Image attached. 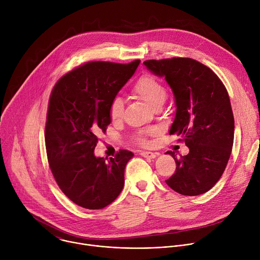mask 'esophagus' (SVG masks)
Segmentation results:
<instances>
[{
    "label": "esophagus",
    "mask_w": 260,
    "mask_h": 260,
    "mask_svg": "<svg viewBox=\"0 0 260 260\" xmlns=\"http://www.w3.org/2000/svg\"><path fill=\"white\" fill-rule=\"evenodd\" d=\"M140 154H141L143 157H146V158H155V157L157 156V153L150 152V151H141Z\"/></svg>",
    "instance_id": "34e87169"
}]
</instances>
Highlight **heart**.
<instances>
[{"label":"heart","instance_id":"b5f03b06","mask_svg":"<svg viewBox=\"0 0 260 260\" xmlns=\"http://www.w3.org/2000/svg\"><path fill=\"white\" fill-rule=\"evenodd\" d=\"M132 92L137 95L138 98L144 100L148 105L152 108H155L159 105H162L166 96H167V90L162 83L149 74H145V75L141 76L136 83L133 86ZM123 110H124V104L123 101L120 98H114L110 104L109 113L110 117L113 121H118L122 118L123 115ZM153 129H143L138 132L134 139L144 144L146 142V137L153 133Z\"/></svg>","mask_w":260,"mask_h":260}]
</instances>
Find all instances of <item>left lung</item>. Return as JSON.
Segmentation results:
<instances>
[{"mask_svg":"<svg viewBox=\"0 0 260 260\" xmlns=\"http://www.w3.org/2000/svg\"><path fill=\"white\" fill-rule=\"evenodd\" d=\"M165 77L175 96L176 113L170 135H177L189 153L177 158L175 174L166 183L183 196L209 191L223 174L234 144L235 119L228 90L207 66L189 57L143 62Z\"/></svg>","mask_w":260,"mask_h":260,"instance_id":"8db88e82","label":"left lung"}]
</instances>
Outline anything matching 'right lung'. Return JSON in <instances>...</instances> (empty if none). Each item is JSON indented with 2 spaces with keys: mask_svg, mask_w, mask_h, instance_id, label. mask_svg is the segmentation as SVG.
Segmentation results:
<instances>
[{
  "mask_svg": "<svg viewBox=\"0 0 260 260\" xmlns=\"http://www.w3.org/2000/svg\"><path fill=\"white\" fill-rule=\"evenodd\" d=\"M129 63L90 61L66 74L54 85L48 105L45 145L52 175L76 205L98 210L114 202L124 185V169L134 153L96 157L98 136L111 123L110 104L134 75Z\"/></svg>",
  "mask_w": 260,
  "mask_h": 260,
  "instance_id": "obj_1",
  "label": "right lung"
}]
</instances>
